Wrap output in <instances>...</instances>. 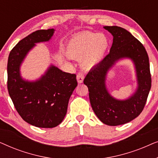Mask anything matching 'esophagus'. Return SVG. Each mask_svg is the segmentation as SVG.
Wrapping results in <instances>:
<instances>
[{"mask_svg": "<svg viewBox=\"0 0 158 158\" xmlns=\"http://www.w3.org/2000/svg\"><path fill=\"white\" fill-rule=\"evenodd\" d=\"M77 83H82L83 82V80H84V75L83 73H78V74L77 75Z\"/></svg>", "mask_w": 158, "mask_h": 158, "instance_id": "obj_1", "label": "esophagus"}]
</instances>
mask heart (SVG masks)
Here are the masks:
<instances>
[{
	"instance_id": "heart-1",
	"label": "heart",
	"mask_w": 158,
	"mask_h": 158,
	"mask_svg": "<svg viewBox=\"0 0 158 158\" xmlns=\"http://www.w3.org/2000/svg\"><path fill=\"white\" fill-rule=\"evenodd\" d=\"M108 47L109 41L105 34L85 31L77 34L69 40L66 47V53L71 58H81V66L90 70L101 63Z\"/></svg>"
}]
</instances>
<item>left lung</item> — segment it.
I'll use <instances>...</instances> for the list:
<instances>
[{
    "label": "left lung",
    "mask_w": 158,
    "mask_h": 158,
    "mask_svg": "<svg viewBox=\"0 0 158 158\" xmlns=\"http://www.w3.org/2000/svg\"><path fill=\"white\" fill-rule=\"evenodd\" d=\"M113 36L109 54L91 69L84 79L88 86L91 107L99 119L109 126H118L131 122L141 114L151 88L150 63L143 45L130 32L122 27H103ZM129 59L135 64L138 88L128 99L118 100L107 91V73L116 62Z\"/></svg>",
    "instance_id": "8db88e82"
}]
</instances>
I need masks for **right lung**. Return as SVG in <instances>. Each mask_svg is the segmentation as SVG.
<instances>
[{"mask_svg":"<svg viewBox=\"0 0 158 158\" xmlns=\"http://www.w3.org/2000/svg\"><path fill=\"white\" fill-rule=\"evenodd\" d=\"M55 29L38 30L21 40L10 51L7 64L8 94L26 122L40 128H53L64 119L69 99L77 83L75 74L51 64L40 78L23 79L20 68L36 43L49 42Z\"/></svg>","mask_w":158,"mask_h":158,"instance_id":"1","label":"right lung"}]
</instances>
